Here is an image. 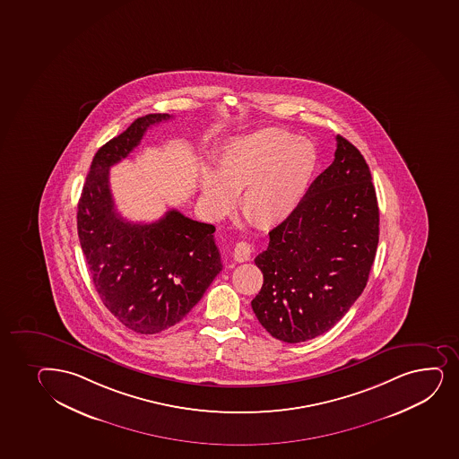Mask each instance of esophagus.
I'll return each instance as SVG.
<instances>
[{
    "label": "esophagus",
    "instance_id": "1",
    "mask_svg": "<svg viewBox=\"0 0 459 459\" xmlns=\"http://www.w3.org/2000/svg\"><path fill=\"white\" fill-rule=\"evenodd\" d=\"M250 253H252V248H250V244L247 242H238L235 248H233V258L238 263H244V261H248L250 259Z\"/></svg>",
    "mask_w": 459,
    "mask_h": 459
}]
</instances>
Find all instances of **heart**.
<instances>
[{"instance_id":"b5f03b06","label":"heart","mask_w":459,"mask_h":459,"mask_svg":"<svg viewBox=\"0 0 459 459\" xmlns=\"http://www.w3.org/2000/svg\"><path fill=\"white\" fill-rule=\"evenodd\" d=\"M319 163L316 144L289 129L265 128L227 143L217 170L201 172L207 211L221 218L235 204L258 227L285 221L304 200Z\"/></svg>"}]
</instances>
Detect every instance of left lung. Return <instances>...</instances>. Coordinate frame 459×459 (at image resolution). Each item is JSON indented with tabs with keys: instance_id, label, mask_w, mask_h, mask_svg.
I'll list each match as a JSON object with an SVG mask.
<instances>
[{
	"instance_id": "1",
	"label": "left lung",
	"mask_w": 459,
	"mask_h": 459,
	"mask_svg": "<svg viewBox=\"0 0 459 459\" xmlns=\"http://www.w3.org/2000/svg\"><path fill=\"white\" fill-rule=\"evenodd\" d=\"M335 140L334 161L255 258L264 283L253 313L287 343L331 330L365 290L376 258L380 218L371 170L354 144Z\"/></svg>"
}]
</instances>
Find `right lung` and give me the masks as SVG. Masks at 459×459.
Returning <instances> with one entry per match:
<instances>
[{"label": "right lung", "instance_id": "right-lung-1", "mask_svg": "<svg viewBox=\"0 0 459 459\" xmlns=\"http://www.w3.org/2000/svg\"><path fill=\"white\" fill-rule=\"evenodd\" d=\"M169 114L135 119L94 155L78 204V235L103 305L129 330L155 334L178 324L222 270L215 226L178 211L151 224L120 217L109 168L126 159L146 129Z\"/></svg>", "mask_w": 459, "mask_h": 459}]
</instances>
